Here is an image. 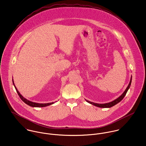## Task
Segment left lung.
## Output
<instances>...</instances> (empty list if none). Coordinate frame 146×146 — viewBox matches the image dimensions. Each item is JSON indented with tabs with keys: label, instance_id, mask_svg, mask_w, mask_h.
<instances>
[{
	"label": "left lung",
	"instance_id": "obj_1",
	"mask_svg": "<svg viewBox=\"0 0 146 146\" xmlns=\"http://www.w3.org/2000/svg\"><path fill=\"white\" fill-rule=\"evenodd\" d=\"M132 76H131V80H130V82L129 83V84L128 86H127V88L125 89V90H124L123 93L118 97L117 98V99L114 100V101H112L111 102H109V103H104V104H100V103H94V102H90V101H88V100H86L88 103H89L90 104L93 105V106H95L96 107H100V108H111L113 106H114V105L117 104V103H118L119 102H120L121 101H122L123 100L124 97H125L128 90H129V88H130V86H131V82H132Z\"/></svg>",
	"mask_w": 146,
	"mask_h": 146
}]
</instances>
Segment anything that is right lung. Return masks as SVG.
<instances>
[{"label": "right lung", "mask_w": 146, "mask_h": 146, "mask_svg": "<svg viewBox=\"0 0 146 146\" xmlns=\"http://www.w3.org/2000/svg\"><path fill=\"white\" fill-rule=\"evenodd\" d=\"M12 80H13V85H14V86L15 90H17V92L18 94L19 95V97L21 98V99L25 104H28V106H31V107H46V106H49V105H51V104H53L54 103V102L48 103H35V102H32V101H29V100H27V99L25 98L24 97H23V96L22 94H21V93H20L19 92L18 90L17 87H15V84H14L13 79H12Z\"/></svg>", "instance_id": "add662e5"}]
</instances>
